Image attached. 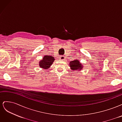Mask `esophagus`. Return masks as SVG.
Segmentation results:
<instances>
[{
    "label": "esophagus",
    "instance_id": "34e87169",
    "mask_svg": "<svg viewBox=\"0 0 122 122\" xmlns=\"http://www.w3.org/2000/svg\"><path fill=\"white\" fill-rule=\"evenodd\" d=\"M59 58H60V60H65V57L64 56H63V55H61V56H60Z\"/></svg>",
    "mask_w": 122,
    "mask_h": 122
}]
</instances>
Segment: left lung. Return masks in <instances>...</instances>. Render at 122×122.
Segmentation results:
<instances>
[{"label":"left lung","mask_w":122,"mask_h":122,"mask_svg":"<svg viewBox=\"0 0 122 122\" xmlns=\"http://www.w3.org/2000/svg\"><path fill=\"white\" fill-rule=\"evenodd\" d=\"M69 64L70 67H71V69L73 70H80L81 69H82V68H83L78 60L71 61L69 62Z\"/></svg>","instance_id":"1"}]
</instances>
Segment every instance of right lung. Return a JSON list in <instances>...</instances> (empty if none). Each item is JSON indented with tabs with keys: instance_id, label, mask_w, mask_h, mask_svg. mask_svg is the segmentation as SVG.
Segmentation results:
<instances>
[{
	"instance_id": "1",
	"label": "right lung",
	"mask_w": 122,
	"mask_h": 122,
	"mask_svg": "<svg viewBox=\"0 0 122 122\" xmlns=\"http://www.w3.org/2000/svg\"><path fill=\"white\" fill-rule=\"evenodd\" d=\"M55 59L52 56H49V55L44 56L42 60L39 62L40 67L43 69H47L52 64V62Z\"/></svg>"
}]
</instances>
